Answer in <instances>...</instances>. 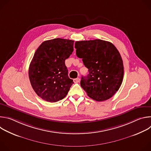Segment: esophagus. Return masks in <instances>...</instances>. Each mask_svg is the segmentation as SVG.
Listing matches in <instances>:
<instances>
[{
	"label": "esophagus",
	"mask_w": 151,
	"mask_h": 151,
	"mask_svg": "<svg viewBox=\"0 0 151 151\" xmlns=\"http://www.w3.org/2000/svg\"><path fill=\"white\" fill-rule=\"evenodd\" d=\"M80 81H81V79H80L79 78H77L73 79V82H74L75 83H78V82H80Z\"/></svg>",
	"instance_id": "obj_1"
}]
</instances>
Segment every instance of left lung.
Wrapping results in <instances>:
<instances>
[{
	"instance_id": "left-lung-1",
	"label": "left lung",
	"mask_w": 151,
	"mask_h": 151,
	"mask_svg": "<svg viewBox=\"0 0 151 151\" xmlns=\"http://www.w3.org/2000/svg\"><path fill=\"white\" fill-rule=\"evenodd\" d=\"M76 54L82 58L89 74L82 76L81 86L92 99L103 101L120 88L124 77L121 56L112 43L101 39L76 41Z\"/></svg>"
}]
</instances>
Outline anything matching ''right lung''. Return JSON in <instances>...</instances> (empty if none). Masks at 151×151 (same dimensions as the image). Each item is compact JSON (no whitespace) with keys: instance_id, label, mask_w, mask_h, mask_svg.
Wrapping results in <instances>:
<instances>
[{"instance_id":"right-lung-1","label":"right lung","mask_w":151,"mask_h":151,"mask_svg":"<svg viewBox=\"0 0 151 151\" xmlns=\"http://www.w3.org/2000/svg\"><path fill=\"white\" fill-rule=\"evenodd\" d=\"M74 41L56 38L42 42L30 64L29 76L35 93L48 102L66 96L73 80L68 76L65 60L73 51Z\"/></svg>"}]
</instances>
